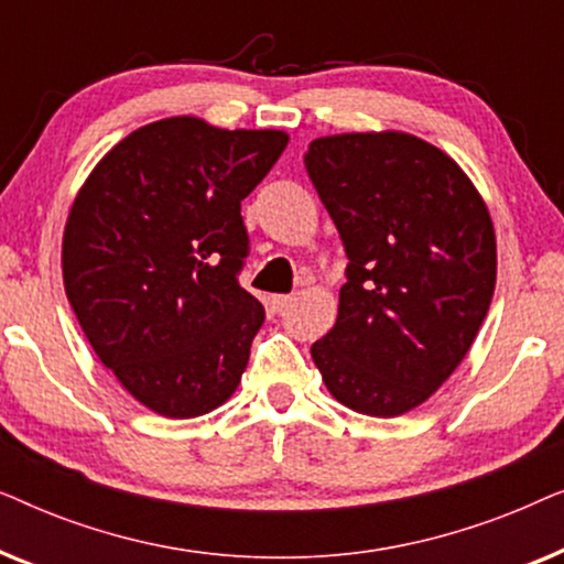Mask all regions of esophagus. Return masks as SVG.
Segmentation results:
<instances>
[{"label":"esophagus","mask_w":564,"mask_h":564,"mask_svg":"<svg viewBox=\"0 0 564 564\" xmlns=\"http://www.w3.org/2000/svg\"><path fill=\"white\" fill-rule=\"evenodd\" d=\"M292 303V295H274L272 297V307H274V313H282L284 307H288Z\"/></svg>","instance_id":"esophagus-1"}]
</instances>
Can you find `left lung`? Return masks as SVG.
Segmentation results:
<instances>
[{"label":"left lung","instance_id":"left-lung-1","mask_svg":"<svg viewBox=\"0 0 564 564\" xmlns=\"http://www.w3.org/2000/svg\"><path fill=\"white\" fill-rule=\"evenodd\" d=\"M305 169L349 257L338 318L311 346L315 367L351 411H413L449 380L488 315V207L457 161L398 130L315 138Z\"/></svg>","mask_w":564,"mask_h":564}]
</instances>
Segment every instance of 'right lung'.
I'll list each match as a JSON object with an SVG mask.
<instances>
[{"label": "right lung", "instance_id": "obj_1", "mask_svg": "<svg viewBox=\"0 0 564 564\" xmlns=\"http://www.w3.org/2000/svg\"><path fill=\"white\" fill-rule=\"evenodd\" d=\"M284 145L282 130L166 118L122 138L74 199L66 297L99 361L153 413L195 419L241 382L264 323L238 282L241 199Z\"/></svg>", "mask_w": 564, "mask_h": 564}]
</instances>
